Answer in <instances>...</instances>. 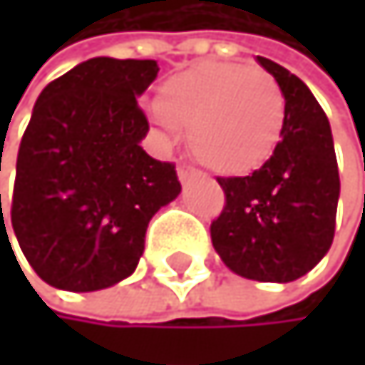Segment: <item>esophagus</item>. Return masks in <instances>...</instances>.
<instances>
[{
	"label": "esophagus",
	"instance_id": "obj_1",
	"mask_svg": "<svg viewBox=\"0 0 365 365\" xmlns=\"http://www.w3.org/2000/svg\"><path fill=\"white\" fill-rule=\"evenodd\" d=\"M195 175H197V173H195L192 168H188V166H179V168H177V177H179L181 184H186V181L192 179Z\"/></svg>",
	"mask_w": 365,
	"mask_h": 365
}]
</instances>
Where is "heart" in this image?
<instances>
[{
  "label": "heart",
  "instance_id": "obj_1",
  "mask_svg": "<svg viewBox=\"0 0 365 365\" xmlns=\"http://www.w3.org/2000/svg\"><path fill=\"white\" fill-rule=\"evenodd\" d=\"M160 127L188 131L192 155L225 177L258 170L284 127V96L260 67L207 61L170 76L150 107Z\"/></svg>",
  "mask_w": 365,
  "mask_h": 365
}]
</instances>
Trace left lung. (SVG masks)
<instances>
[{
	"instance_id": "left-lung-1",
	"label": "left lung",
	"mask_w": 365,
	"mask_h": 365,
	"mask_svg": "<svg viewBox=\"0 0 365 365\" xmlns=\"http://www.w3.org/2000/svg\"><path fill=\"white\" fill-rule=\"evenodd\" d=\"M284 96L274 155L247 177L219 179L225 207L210 234L225 267L258 282H291L327 256L335 234L339 170L327 113L282 65L256 56Z\"/></svg>"
}]
</instances>
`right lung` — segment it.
Instances as JSON below:
<instances>
[{
	"label": "right lung",
	"instance_id": "right-lung-1",
	"mask_svg": "<svg viewBox=\"0 0 365 365\" xmlns=\"http://www.w3.org/2000/svg\"><path fill=\"white\" fill-rule=\"evenodd\" d=\"M158 72L155 61L96 56L36 98L8 215L32 269L56 289L87 293L129 278L148 221L181 192L175 166L140 146L148 122L138 98Z\"/></svg>",
	"mask_w": 365,
	"mask_h": 365
}]
</instances>
